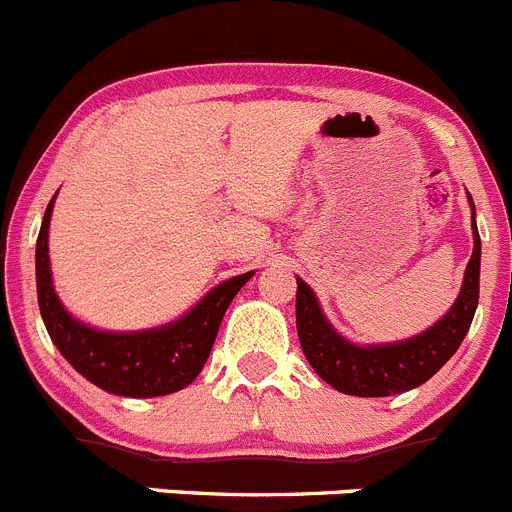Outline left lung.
<instances>
[{
  "label": "left lung",
  "mask_w": 512,
  "mask_h": 512,
  "mask_svg": "<svg viewBox=\"0 0 512 512\" xmlns=\"http://www.w3.org/2000/svg\"><path fill=\"white\" fill-rule=\"evenodd\" d=\"M472 232H475V250L467 262L460 298L442 321L409 341L369 348L353 346L333 331L326 315L321 313L313 290L298 278V295H295L298 338L315 374L333 389L353 396L401 394L432 379L460 348L462 338L470 331L480 298V234H477L475 217H472Z\"/></svg>",
  "instance_id": "obj_1"
}]
</instances>
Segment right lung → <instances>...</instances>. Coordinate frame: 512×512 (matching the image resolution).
<instances>
[{
  "instance_id": "add662e5",
  "label": "right lung",
  "mask_w": 512,
  "mask_h": 512,
  "mask_svg": "<svg viewBox=\"0 0 512 512\" xmlns=\"http://www.w3.org/2000/svg\"><path fill=\"white\" fill-rule=\"evenodd\" d=\"M52 202L47 204L40 234H37V303L52 343L73 364L75 371L118 396H164L184 389L197 379L207 364L217 338L224 310L237 290L252 278V272L217 285L197 308L164 328L141 333H105L78 323L57 300L47 260V227Z\"/></svg>"
}]
</instances>
